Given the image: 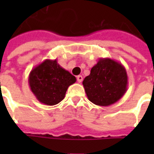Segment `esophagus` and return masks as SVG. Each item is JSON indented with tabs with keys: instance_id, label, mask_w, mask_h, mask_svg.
I'll list each match as a JSON object with an SVG mask.
<instances>
[{
	"instance_id": "esophagus-1",
	"label": "esophagus",
	"mask_w": 154,
	"mask_h": 154,
	"mask_svg": "<svg viewBox=\"0 0 154 154\" xmlns=\"http://www.w3.org/2000/svg\"><path fill=\"white\" fill-rule=\"evenodd\" d=\"M77 82H79V83H81V82H82V80H83V77H82V76H81V75H78L77 77Z\"/></svg>"
}]
</instances>
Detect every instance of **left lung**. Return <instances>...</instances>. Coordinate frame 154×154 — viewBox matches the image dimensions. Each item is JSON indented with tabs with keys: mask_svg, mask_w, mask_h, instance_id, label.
Returning <instances> with one entry per match:
<instances>
[{
	"mask_svg": "<svg viewBox=\"0 0 154 154\" xmlns=\"http://www.w3.org/2000/svg\"><path fill=\"white\" fill-rule=\"evenodd\" d=\"M82 84L89 101L97 105L109 106L119 101L126 93V69L122 63L113 59L100 58Z\"/></svg>",
	"mask_w": 154,
	"mask_h": 154,
	"instance_id": "1",
	"label": "left lung"
}]
</instances>
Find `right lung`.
<instances>
[{"mask_svg": "<svg viewBox=\"0 0 154 154\" xmlns=\"http://www.w3.org/2000/svg\"><path fill=\"white\" fill-rule=\"evenodd\" d=\"M29 85L36 98L46 105H54L65 98L69 85L76 77L63 69L57 59H46L31 70Z\"/></svg>", "mask_w": 154, "mask_h": 154, "instance_id": "1", "label": "right lung"}]
</instances>
